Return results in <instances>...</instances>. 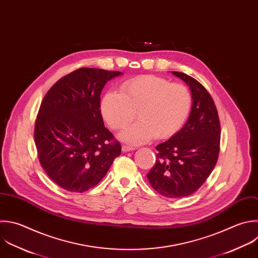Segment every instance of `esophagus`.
Listing matches in <instances>:
<instances>
[{"label":"esophagus","mask_w":258,"mask_h":258,"mask_svg":"<svg viewBox=\"0 0 258 258\" xmlns=\"http://www.w3.org/2000/svg\"><path fill=\"white\" fill-rule=\"evenodd\" d=\"M132 150H134L133 147H130V146H127V145L122 146V151L123 152H128V151H132Z\"/></svg>","instance_id":"34e87169"}]
</instances>
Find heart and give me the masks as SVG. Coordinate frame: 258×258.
Listing matches in <instances>:
<instances>
[{"mask_svg": "<svg viewBox=\"0 0 258 258\" xmlns=\"http://www.w3.org/2000/svg\"><path fill=\"white\" fill-rule=\"evenodd\" d=\"M191 94L179 83L156 76H142L124 82L120 93L109 91L101 101V113L114 130L126 128L121 138L139 145L155 136L165 139L174 135L186 121L191 108Z\"/></svg>", "mask_w": 258, "mask_h": 258, "instance_id": "1", "label": "heart"}]
</instances>
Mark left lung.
I'll return each mask as SVG.
<instances>
[{
    "label": "left lung",
    "mask_w": 258,
    "mask_h": 258,
    "mask_svg": "<svg viewBox=\"0 0 258 258\" xmlns=\"http://www.w3.org/2000/svg\"><path fill=\"white\" fill-rule=\"evenodd\" d=\"M172 75L189 87L190 114L181 130L156 146V162L146 176L158 194L178 199L198 190L213 171L220 151L221 127L215 103L204 86L183 73Z\"/></svg>",
    "instance_id": "left-lung-1"
}]
</instances>
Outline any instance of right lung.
<instances>
[{
  "label": "right lung",
  "mask_w": 258,
  "mask_h": 258,
  "mask_svg": "<svg viewBox=\"0 0 258 258\" xmlns=\"http://www.w3.org/2000/svg\"><path fill=\"white\" fill-rule=\"evenodd\" d=\"M120 72L82 68L58 80L44 96L34 127L39 162L47 175L69 191L97 185L121 153L105 127L101 92Z\"/></svg>",
  "instance_id": "right-lung-1"
}]
</instances>
